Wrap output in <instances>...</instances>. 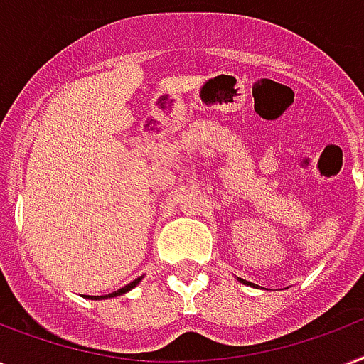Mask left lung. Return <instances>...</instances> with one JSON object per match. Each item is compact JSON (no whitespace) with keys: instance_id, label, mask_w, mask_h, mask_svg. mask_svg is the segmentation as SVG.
Returning a JSON list of instances; mask_svg holds the SVG:
<instances>
[{"instance_id":"left-lung-1","label":"left lung","mask_w":364,"mask_h":364,"mask_svg":"<svg viewBox=\"0 0 364 364\" xmlns=\"http://www.w3.org/2000/svg\"><path fill=\"white\" fill-rule=\"evenodd\" d=\"M238 279V277H237ZM238 281L242 282V284H248V287H256V284H254V282H248V281H244V279H238Z\"/></svg>"}]
</instances>
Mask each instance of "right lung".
Instances as JSON below:
<instances>
[{"mask_svg": "<svg viewBox=\"0 0 364 364\" xmlns=\"http://www.w3.org/2000/svg\"><path fill=\"white\" fill-rule=\"evenodd\" d=\"M141 279H143V277H139V279H135V281L129 282V284H126V287L120 288V290H116V292L108 294V296H83V298H91V299H107V298H116V296H122V294L129 292V290H132V288L137 287L139 282H141Z\"/></svg>", "mask_w": 364, "mask_h": 364, "instance_id": "1", "label": "right lung"}]
</instances>
